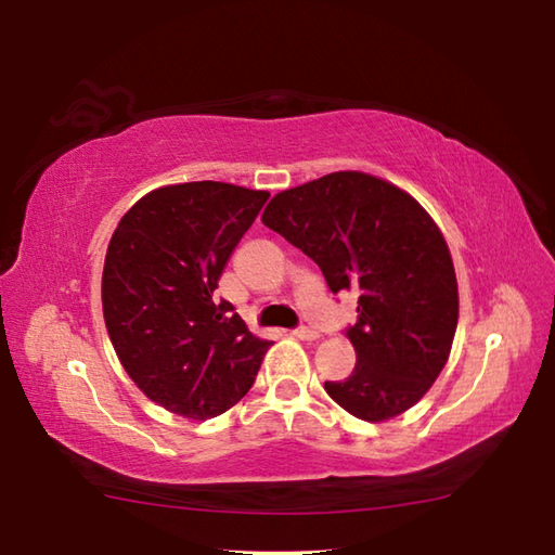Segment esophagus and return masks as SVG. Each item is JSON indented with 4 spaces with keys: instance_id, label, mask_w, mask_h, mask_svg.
Masks as SVG:
<instances>
[{
    "instance_id": "34e87169",
    "label": "esophagus",
    "mask_w": 555,
    "mask_h": 555,
    "mask_svg": "<svg viewBox=\"0 0 555 555\" xmlns=\"http://www.w3.org/2000/svg\"><path fill=\"white\" fill-rule=\"evenodd\" d=\"M291 335L298 337V340H315V337H318V331H313V327L300 325V327H296V331H291Z\"/></svg>"
}]
</instances>
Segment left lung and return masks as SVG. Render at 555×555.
I'll use <instances>...</instances> for the list:
<instances>
[{"label": "left lung", "mask_w": 555, "mask_h": 555, "mask_svg": "<svg viewBox=\"0 0 555 555\" xmlns=\"http://www.w3.org/2000/svg\"><path fill=\"white\" fill-rule=\"evenodd\" d=\"M261 222L321 267L327 288L357 291L345 331L357 364L325 391L379 424L411 409L446 367L457 327V281L443 234L421 205L382 178L327 173L288 188Z\"/></svg>", "instance_id": "obj_1"}]
</instances>
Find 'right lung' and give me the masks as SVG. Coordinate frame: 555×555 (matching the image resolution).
<instances>
[{
  "label": "right lung",
  "mask_w": 555,
  "mask_h": 555,
  "mask_svg": "<svg viewBox=\"0 0 555 555\" xmlns=\"http://www.w3.org/2000/svg\"><path fill=\"white\" fill-rule=\"evenodd\" d=\"M267 191L195 181L156 188L119 220L102 271V313L121 367L149 399L205 421L255 384L269 340H259L218 279Z\"/></svg>",
  "instance_id": "add662e5"
}]
</instances>
